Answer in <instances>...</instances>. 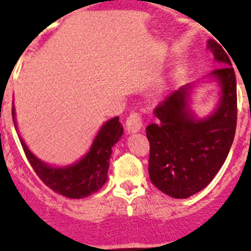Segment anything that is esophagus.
Here are the masks:
<instances>
[{
  "instance_id": "34e87169",
  "label": "esophagus",
  "mask_w": 251,
  "mask_h": 251,
  "mask_svg": "<svg viewBox=\"0 0 251 251\" xmlns=\"http://www.w3.org/2000/svg\"><path fill=\"white\" fill-rule=\"evenodd\" d=\"M143 126V120L142 116L138 112H131L126 120V129L129 132H138Z\"/></svg>"
}]
</instances>
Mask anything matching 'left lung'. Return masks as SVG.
<instances>
[{
    "instance_id": "8db88e82",
    "label": "left lung",
    "mask_w": 251,
    "mask_h": 251,
    "mask_svg": "<svg viewBox=\"0 0 251 251\" xmlns=\"http://www.w3.org/2000/svg\"><path fill=\"white\" fill-rule=\"evenodd\" d=\"M218 62L225 64L211 75L221 82L219 107L206 120H193L187 109L189 86L174 91L154 108L157 124L147 126L150 142L151 182L174 199L200 192L225 164L237 124L236 76L221 45L209 41Z\"/></svg>"
}]
</instances>
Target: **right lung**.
I'll use <instances>...</instances> for the list:
<instances>
[{
    "label": "right lung",
    "mask_w": 251,
    "mask_h": 251,
    "mask_svg": "<svg viewBox=\"0 0 251 251\" xmlns=\"http://www.w3.org/2000/svg\"><path fill=\"white\" fill-rule=\"evenodd\" d=\"M13 121L16 129L14 107ZM122 132L124 130L121 122H119V117L109 120L103 125L100 131L98 132L90 152L82 160L72 166L59 169L48 166L34 157L26 148L22 138L20 143L23 147L26 160L29 161L34 173L49 188L68 199H83L99 191L107 182L112 147L121 138Z\"/></svg>",
    "instance_id": "1"
}]
</instances>
